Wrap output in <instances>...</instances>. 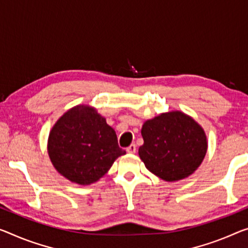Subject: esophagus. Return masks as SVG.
<instances>
[{
    "label": "esophagus",
    "instance_id": "esophagus-1",
    "mask_svg": "<svg viewBox=\"0 0 248 248\" xmlns=\"http://www.w3.org/2000/svg\"><path fill=\"white\" fill-rule=\"evenodd\" d=\"M126 152H127V153H129V154H134L135 152H136V145H135V144H131V145H129L126 148Z\"/></svg>",
    "mask_w": 248,
    "mask_h": 248
}]
</instances>
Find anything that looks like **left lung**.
Masks as SVG:
<instances>
[{"label":"left lung","mask_w":248,"mask_h":248,"mask_svg":"<svg viewBox=\"0 0 248 248\" xmlns=\"http://www.w3.org/2000/svg\"><path fill=\"white\" fill-rule=\"evenodd\" d=\"M144 144L139 148L145 167L165 182L188 177L207 152V137L192 116L181 111L162 113L144 122Z\"/></svg>","instance_id":"obj_1"}]
</instances>
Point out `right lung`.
I'll list each match as a JSON object with an SVG mask.
<instances>
[{
  "label": "right lung",
  "instance_id": "obj_1",
  "mask_svg": "<svg viewBox=\"0 0 248 248\" xmlns=\"http://www.w3.org/2000/svg\"><path fill=\"white\" fill-rule=\"evenodd\" d=\"M47 154L54 169L72 183L91 185L108 172L117 157L116 133L93 106L79 104L63 114L49 131Z\"/></svg>",
  "mask_w": 248,
  "mask_h": 248
}]
</instances>
